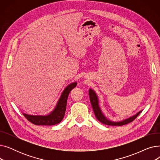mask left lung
Listing matches in <instances>:
<instances>
[{"mask_svg":"<svg viewBox=\"0 0 160 160\" xmlns=\"http://www.w3.org/2000/svg\"><path fill=\"white\" fill-rule=\"evenodd\" d=\"M89 98H90V102H91L92 108H93V110L95 113L96 118L100 122H102L106 125L122 126V125L127 124L128 123L132 122L139 115V114L142 112V110H141V111L138 112L136 115H134L129 117V118L122 120L121 121H117V122L113 121H111L109 119H108L107 117L104 115V113H102L101 109H100V108L99 106L98 96L96 94L95 92L94 91V90H93L92 89H89Z\"/></svg>","mask_w":160,"mask_h":160,"instance_id":"left-lung-1","label":"left lung"}]
</instances>
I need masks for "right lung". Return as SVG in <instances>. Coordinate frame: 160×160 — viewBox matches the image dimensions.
Wrapping results in <instances>:
<instances>
[{"label":"right lung","mask_w":160,"mask_h":160,"mask_svg":"<svg viewBox=\"0 0 160 160\" xmlns=\"http://www.w3.org/2000/svg\"><path fill=\"white\" fill-rule=\"evenodd\" d=\"M77 83L76 82H72L65 88L60 98L58 100L55 108L48 115H33L22 113L23 115L26 117L30 122L36 125L51 126L60 123L62 121L65 115L67 106V98H68L69 94L71 91L74 88L77 86Z\"/></svg>","instance_id":"right-lung-1"}]
</instances>
